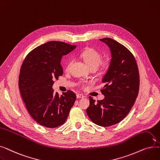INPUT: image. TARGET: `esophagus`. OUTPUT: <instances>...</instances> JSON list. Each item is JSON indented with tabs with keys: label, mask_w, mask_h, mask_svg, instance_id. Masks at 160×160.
Wrapping results in <instances>:
<instances>
[{
	"label": "esophagus",
	"mask_w": 160,
	"mask_h": 160,
	"mask_svg": "<svg viewBox=\"0 0 160 160\" xmlns=\"http://www.w3.org/2000/svg\"><path fill=\"white\" fill-rule=\"evenodd\" d=\"M77 98H83L84 97V96H83L82 94H77Z\"/></svg>",
	"instance_id": "obj_1"
}]
</instances>
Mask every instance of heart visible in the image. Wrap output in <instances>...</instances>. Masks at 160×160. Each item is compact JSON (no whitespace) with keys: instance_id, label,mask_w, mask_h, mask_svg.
Returning <instances> with one entry per match:
<instances>
[{"instance_id":"b5f03b06","label":"heart","mask_w":160,"mask_h":160,"mask_svg":"<svg viewBox=\"0 0 160 160\" xmlns=\"http://www.w3.org/2000/svg\"><path fill=\"white\" fill-rule=\"evenodd\" d=\"M80 57L85 61L86 64L91 69H97L99 65H107L108 64V60L102 61V54L97 50L93 48H87L83 50L80 53ZM72 63V60H69L65 64V69L68 71L70 68V66Z\"/></svg>"}]
</instances>
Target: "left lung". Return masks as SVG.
Instances as JSON below:
<instances>
[{
    "mask_svg": "<svg viewBox=\"0 0 160 160\" xmlns=\"http://www.w3.org/2000/svg\"><path fill=\"white\" fill-rule=\"evenodd\" d=\"M100 40L110 48L112 59L102 78L105 96L97 100L89 97L86 112L93 123L107 127L121 122L127 116L136 100L139 89V74L136 59L124 45L111 38Z\"/></svg>",
    "mask_w": 160,
    "mask_h": 160,
    "instance_id": "8db88e82",
    "label": "left lung"
}]
</instances>
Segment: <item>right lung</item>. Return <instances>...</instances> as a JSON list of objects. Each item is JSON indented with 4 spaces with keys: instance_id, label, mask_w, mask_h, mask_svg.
<instances>
[{
    "instance_id": "add662e5",
    "label": "right lung",
    "mask_w": 160,
    "mask_h": 160,
    "mask_svg": "<svg viewBox=\"0 0 160 160\" xmlns=\"http://www.w3.org/2000/svg\"><path fill=\"white\" fill-rule=\"evenodd\" d=\"M76 48L62 41H49L30 52L24 60L19 77V88L27 110L38 123L56 128L68 117L77 98L71 90L59 96L54 93V80L63 74L62 56Z\"/></svg>"
}]
</instances>
